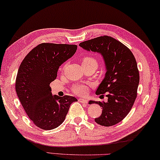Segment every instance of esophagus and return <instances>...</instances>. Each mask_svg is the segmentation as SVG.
Returning <instances> with one entry per match:
<instances>
[{"label":"esophagus","mask_w":160,"mask_h":160,"mask_svg":"<svg viewBox=\"0 0 160 160\" xmlns=\"http://www.w3.org/2000/svg\"><path fill=\"white\" fill-rule=\"evenodd\" d=\"M79 101H80V102L82 103H85V104L88 103V100L85 99V98H79Z\"/></svg>","instance_id":"34e87169"}]
</instances>
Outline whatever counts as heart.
<instances>
[{
	"mask_svg": "<svg viewBox=\"0 0 160 160\" xmlns=\"http://www.w3.org/2000/svg\"><path fill=\"white\" fill-rule=\"evenodd\" d=\"M82 64L84 68L94 67L98 66V61L92 56H85L82 58ZM72 92L78 95H85L88 92V87L85 85H78L72 88Z\"/></svg>",
	"mask_w": 160,
	"mask_h": 160,
	"instance_id": "obj_1",
	"label": "heart"
}]
</instances>
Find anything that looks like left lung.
<instances>
[{"label": "left lung", "instance_id": "left-lung-1", "mask_svg": "<svg viewBox=\"0 0 160 160\" xmlns=\"http://www.w3.org/2000/svg\"><path fill=\"white\" fill-rule=\"evenodd\" d=\"M84 50L98 52L105 62L106 72L96 94H106L107 102L89 101L102 107V113L94 120L110 127L128 115L137 97L139 72L134 56L127 46L113 38L103 36L80 42Z\"/></svg>", "mask_w": 160, "mask_h": 160}]
</instances>
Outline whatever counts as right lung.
I'll return each mask as SVG.
<instances>
[{"mask_svg":"<svg viewBox=\"0 0 160 160\" xmlns=\"http://www.w3.org/2000/svg\"><path fill=\"white\" fill-rule=\"evenodd\" d=\"M77 50L76 45L41 43L34 48L19 66L15 89L28 118L44 130L57 128L64 121L71 96L52 94L50 84L57 78L59 66Z\"/></svg>","mask_w":160,"mask_h":160,"instance_id":"obj_1","label":"right lung"}]
</instances>
